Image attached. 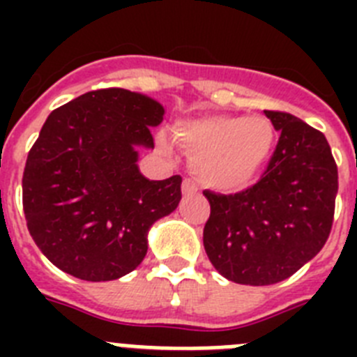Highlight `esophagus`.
Returning <instances> with one entry per match:
<instances>
[{"label": "esophagus", "instance_id": "esophagus-1", "mask_svg": "<svg viewBox=\"0 0 357 357\" xmlns=\"http://www.w3.org/2000/svg\"><path fill=\"white\" fill-rule=\"evenodd\" d=\"M198 191V185L195 184L191 178H184V182H182V195L184 197H189V195H195Z\"/></svg>", "mask_w": 357, "mask_h": 357}]
</instances>
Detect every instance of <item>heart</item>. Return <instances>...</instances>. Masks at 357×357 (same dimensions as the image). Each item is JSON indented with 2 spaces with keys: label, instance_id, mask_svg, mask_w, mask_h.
Segmentation results:
<instances>
[{
  "label": "heart",
  "instance_id": "b5f03b06",
  "mask_svg": "<svg viewBox=\"0 0 357 357\" xmlns=\"http://www.w3.org/2000/svg\"><path fill=\"white\" fill-rule=\"evenodd\" d=\"M173 132L191 155V172L218 191L250 185L275 148V128L261 116H202L176 123Z\"/></svg>",
  "mask_w": 357,
  "mask_h": 357
}]
</instances>
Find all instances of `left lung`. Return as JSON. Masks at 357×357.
<instances>
[{
	"label": "left lung",
	"instance_id": "left-lung-1",
	"mask_svg": "<svg viewBox=\"0 0 357 357\" xmlns=\"http://www.w3.org/2000/svg\"><path fill=\"white\" fill-rule=\"evenodd\" d=\"M279 143L266 172L236 195L204 191L207 257L225 279L268 286L291 277L329 238L338 168L326 135L288 112L264 110Z\"/></svg>",
	"mask_w": 357,
	"mask_h": 357
}]
</instances>
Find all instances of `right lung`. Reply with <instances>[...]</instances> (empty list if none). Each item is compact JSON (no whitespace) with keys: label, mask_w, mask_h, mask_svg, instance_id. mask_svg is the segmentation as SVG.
Masks as SVG:
<instances>
[{"label":"right lung","mask_w":357,"mask_h":357,"mask_svg":"<svg viewBox=\"0 0 357 357\" xmlns=\"http://www.w3.org/2000/svg\"><path fill=\"white\" fill-rule=\"evenodd\" d=\"M162 116L153 98L118 87L48 116L24 166L23 209L36 245L62 272L102 282L144 259L150 227L182 198L181 175L150 181L137 166Z\"/></svg>","instance_id":"1"}]
</instances>
